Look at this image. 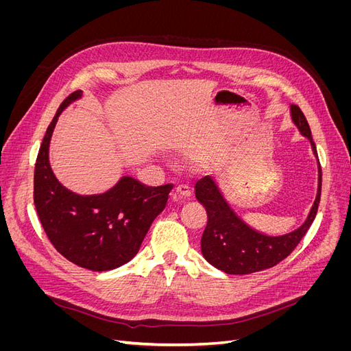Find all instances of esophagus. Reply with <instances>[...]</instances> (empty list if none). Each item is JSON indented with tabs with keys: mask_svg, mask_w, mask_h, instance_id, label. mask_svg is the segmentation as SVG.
Returning a JSON list of instances; mask_svg holds the SVG:
<instances>
[{
	"mask_svg": "<svg viewBox=\"0 0 351 351\" xmlns=\"http://www.w3.org/2000/svg\"><path fill=\"white\" fill-rule=\"evenodd\" d=\"M190 195H192V189H190L187 184H178L174 190V199H187Z\"/></svg>",
	"mask_w": 351,
	"mask_h": 351,
	"instance_id": "1",
	"label": "esophagus"
}]
</instances>
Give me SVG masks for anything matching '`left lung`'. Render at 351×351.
I'll use <instances>...</instances> for the list:
<instances>
[{"instance_id": "1", "label": "left lung", "mask_w": 351, "mask_h": 351, "mask_svg": "<svg viewBox=\"0 0 351 351\" xmlns=\"http://www.w3.org/2000/svg\"><path fill=\"white\" fill-rule=\"evenodd\" d=\"M291 117L297 129L311 141L313 154L317 156L309 123L297 105H291ZM321 186L322 169L319 164L317 195L309 217L297 230L284 236L272 237L253 230L236 215V212L221 195L214 178L209 176L200 178L195 186V195L208 214V224L200 240V249L205 259L219 271L231 275H246L275 267L289 256L311 228L319 206Z\"/></svg>"}]
</instances>
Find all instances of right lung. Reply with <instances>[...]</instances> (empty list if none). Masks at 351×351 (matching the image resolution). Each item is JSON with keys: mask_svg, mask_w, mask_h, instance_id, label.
<instances>
[{"mask_svg": "<svg viewBox=\"0 0 351 351\" xmlns=\"http://www.w3.org/2000/svg\"><path fill=\"white\" fill-rule=\"evenodd\" d=\"M80 97L82 90L70 93L48 125L35 164L34 202L57 252L74 265L102 272L134 258L154 219L164 210L173 184L152 187L123 177L108 192L90 196L62 186L49 165V141L62 110Z\"/></svg>", "mask_w": 351, "mask_h": 351, "instance_id": "add662e5", "label": "right lung"}]
</instances>
